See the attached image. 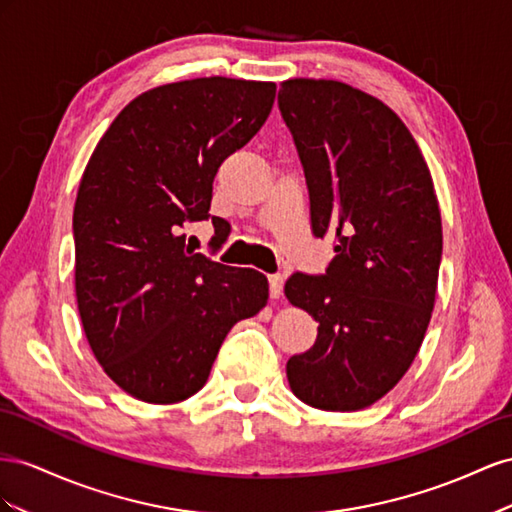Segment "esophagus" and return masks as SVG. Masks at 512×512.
Wrapping results in <instances>:
<instances>
[{
	"mask_svg": "<svg viewBox=\"0 0 512 512\" xmlns=\"http://www.w3.org/2000/svg\"><path fill=\"white\" fill-rule=\"evenodd\" d=\"M283 283H285V279L281 274H272L270 276V296L272 298H281V294H283Z\"/></svg>",
	"mask_w": 512,
	"mask_h": 512,
	"instance_id": "1",
	"label": "esophagus"
}]
</instances>
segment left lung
Here are the masks:
<instances>
[{"label":"left lung","mask_w":512,"mask_h":512,"mask_svg":"<svg viewBox=\"0 0 512 512\" xmlns=\"http://www.w3.org/2000/svg\"><path fill=\"white\" fill-rule=\"evenodd\" d=\"M315 238H334L326 274L296 272L287 300L317 321L309 352L291 356L296 397L356 412L399 384L425 339L442 261V216L429 167L382 100L328 79L281 83Z\"/></svg>","instance_id":"left-lung-1"}]
</instances>
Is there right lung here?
<instances>
[{
  "instance_id": "obj_1",
  "label": "right lung",
  "mask_w": 512,
  "mask_h": 512,
  "mask_svg": "<svg viewBox=\"0 0 512 512\" xmlns=\"http://www.w3.org/2000/svg\"><path fill=\"white\" fill-rule=\"evenodd\" d=\"M276 85L203 77L154 87L90 156L72 214L75 291L96 360L130 397L178 403L208 382L227 332L268 302V279L193 253L223 160L264 126ZM214 242L225 221L212 216Z\"/></svg>"
}]
</instances>
